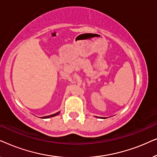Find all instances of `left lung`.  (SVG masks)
<instances>
[{
  "label": "left lung",
  "instance_id": "1",
  "mask_svg": "<svg viewBox=\"0 0 157 157\" xmlns=\"http://www.w3.org/2000/svg\"><path fill=\"white\" fill-rule=\"evenodd\" d=\"M98 118H101V119H106V117H98Z\"/></svg>",
  "mask_w": 157,
  "mask_h": 157
}]
</instances>
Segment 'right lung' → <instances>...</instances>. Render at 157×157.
I'll return each instance as SVG.
<instances>
[{"label": "right lung", "instance_id": "1", "mask_svg": "<svg viewBox=\"0 0 157 157\" xmlns=\"http://www.w3.org/2000/svg\"><path fill=\"white\" fill-rule=\"evenodd\" d=\"M59 113H60V111H59V112L54 113V114H52V115H50V116H46V117H40V118H42V119H48V118H51V117H56V116L59 115Z\"/></svg>", "mask_w": 157, "mask_h": 157}]
</instances>
